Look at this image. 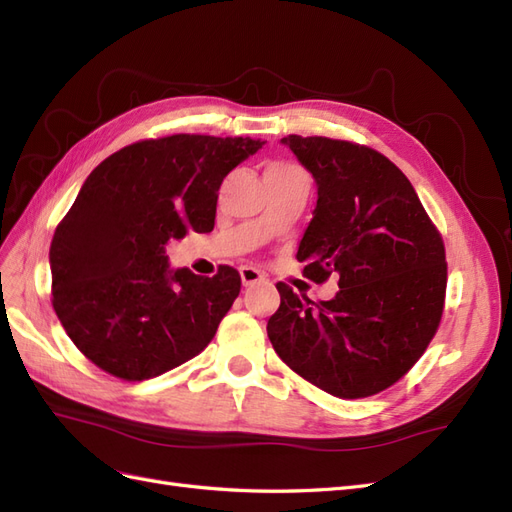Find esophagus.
<instances>
[{"label":"esophagus","mask_w":512,"mask_h":512,"mask_svg":"<svg viewBox=\"0 0 512 512\" xmlns=\"http://www.w3.org/2000/svg\"><path fill=\"white\" fill-rule=\"evenodd\" d=\"M241 282H243V286H252V284H258V282H262L265 280V275H262L258 269H254V267H241Z\"/></svg>","instance_id":"esophagus-1"}]
</instances>
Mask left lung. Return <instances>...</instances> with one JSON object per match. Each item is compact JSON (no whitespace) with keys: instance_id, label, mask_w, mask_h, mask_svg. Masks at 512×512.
Instances as JSON below:
<instances>
[{"instance_id":"obj_1","label":"left lung","mask_w":512,"mask_h":512,"mask_svg":"<svg viewBox=\"0 0 512 512\" xmlns=\"http://www.w3.org/2000/svg\"><path fill=\"white\" fill-rule=\"evenodd\" d=\"M282 143L314 175L318 203L299 243L303 275L337 277L331 301L277 284L267 333L280 359L339 399L371 397L404 378L436 335L446 252L401 170L367 145L288 134Z\"/></svg>"}]
</instances>
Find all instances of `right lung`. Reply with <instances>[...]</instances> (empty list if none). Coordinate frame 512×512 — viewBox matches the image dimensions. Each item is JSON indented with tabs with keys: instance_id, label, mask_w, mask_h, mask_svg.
I'll return each instance as SVG.
<instances>
[{
	"instance_id": "add662e5",
	"label": "right lung",
	"mask_w": 512,
	"mask_h": 512,
	"mask_svg": "<svg viewBox=\"0 0 512 512\" xmlns=\"http://www.w3.org/2000/svg\"><path fill=\"white\" fill-rule=\"evenodd\" d=\"M262 145L173 134L132 143L91 170L49 258L55 314L96 367L141 382L209 346L241 275L228 265L213 277L170 271L164 245L213 230L224 177Z\"/></svg>"
}]
</instances>
